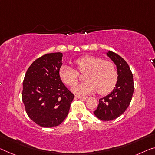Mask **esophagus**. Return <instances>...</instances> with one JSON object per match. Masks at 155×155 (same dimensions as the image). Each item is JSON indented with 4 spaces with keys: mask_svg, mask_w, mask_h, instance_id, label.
<instances>
[{
    "mask_svg": "<svg viewBox=\"0 0 155 155\" xmlns=\"http://www.w3.org/2000/svg\"><path fill=\"white\" fill-rule=\"evenodd\" d=\"M75 97H78L80 100H82V101H86L87 99V97H83V96H75Z\"/></svg>",
    "mask_w": 155,
    "mask_h": 155,
    "instance_id": "1",
    "label": "esophagus"
}]
</instances>
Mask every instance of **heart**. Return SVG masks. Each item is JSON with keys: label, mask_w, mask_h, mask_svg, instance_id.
I'll list each match as a JSON object with an SVG mask.
<instances>
[{"label": "heart", "mask_w": 155, "mask_h": 155, "mask_svg": "<svg viewBox=\"0 0 155 155\" xmlns=\"http://www.w3.org/2000/svg\"><path fill=\"white\" fill-rule=\"evenodd\" d=\"M80 73H84V82L75 85L72 91L78 94H93L97 90L101 95L108 94L115 87L118 73L114 64L100 57L87 55L75 60ZM61 80L68 86L74 85L78 80V73L74 68L64 64L59 70Z\"/></svg>", "instance_id": "obj_1"}]
</instances>
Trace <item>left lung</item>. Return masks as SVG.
<instances>
[{
	"instance_id": "8db88e82",
	"label": "left lung",
	"mask_w": 155,
	"mask_h": 155,
	"mask_svg": "<svg viewBox=\"0 0 155 155\" xmlns=\"http://www.w3.org/2000/svg\"><path fill=\"white\" fill-rule=\"evenodd\" d=\"M116 66L118 80L110 94L99 99L95 116L101 120L116 119L125 112L130 105L134 93L133 75L127 63L118 54L108 51L106 53Z\"/></svg>"
}]
</instances>
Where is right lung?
<instances>
[{
  "label": "right lung",
  "instance_id": "obj_1",
  "mask_svg": "<svg viewBox=\"0 0 155 155\" xmlns=\"http://www.w3.org/2000/svg\"><path fill=\"white\" fill-rule=\"evenodd\" d=\"M63 54L48 53L36 59L25 73L22 100L28 116L44 127H53L67 116L74 95L61 82Z\"/></svg>",
  "mask_w": 155,
  "mask_h": 155
}]
</instances>
